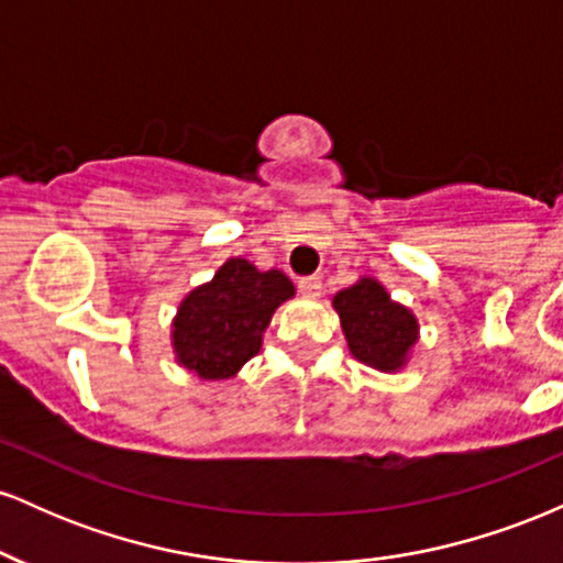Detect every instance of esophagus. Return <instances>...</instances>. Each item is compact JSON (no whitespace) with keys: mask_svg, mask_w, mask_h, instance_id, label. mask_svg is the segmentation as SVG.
<instances>
[{"mask_svg":"<svg viewBox=\"0 0 563 563\" xmlns=\"http://www.w3.org/2000/svg\"><path fill=\"white\" fill-rule=\"evenodd\" d=\"M299 290H301V296H307V299H318V296L322 294V280L318 275L301 277Z\"/></svg>","mask_w":563,"mask_h":563,"instance_id":"obj_1","label":"esophagus"}]
</instances>
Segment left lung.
I'll return each mask as SVG.
<instances>
[{
  "instance_id": "obj_1",
  "label": "left lung",
  "mask_w": 563,
  "mask_h": 563,
  "mask_svg": "<svg viewBox=\"0 0 563 563\" xmlns=\"http://www.w3.org/2000/svg\"><path fill=\"white\" fill-rule=\"evenodd\" d=\"M349 352L376 371L394 373L410 357L418 341V320L373 277H360L352 288L333 296Z\"/></svg>"
}]
</instances>
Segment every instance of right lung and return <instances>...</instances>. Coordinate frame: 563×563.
Listing matches in <instances>:
<instances>
[{
	"mask_svg": "<svg viewBox=\"0 0 563 563\" xmlns=\"http://www.w3.org/2000/svg\"><path fill=\"white\" fill-rule=\"evenodd\" d=\"M294 294L280 269L260 273L249 260H228L179 303L172 322L177 363L203 380L232 378L260 352L275 309Z\"/></svg>",
	"mask_w": 563,
	"mask_h": 563,
	"instance_id": "right-lung-1",
	"label": "right lung"
}]
</instances>
